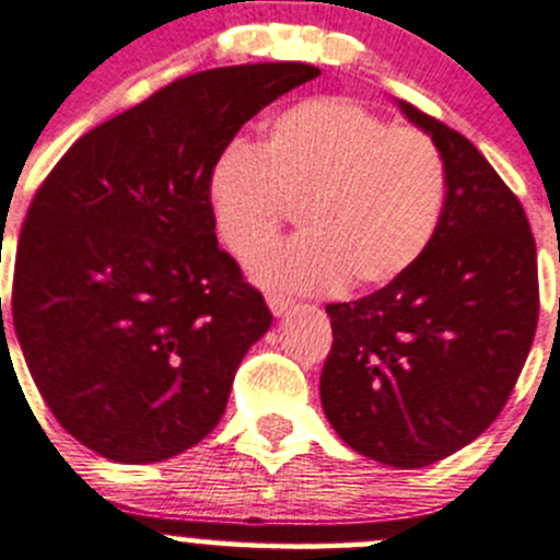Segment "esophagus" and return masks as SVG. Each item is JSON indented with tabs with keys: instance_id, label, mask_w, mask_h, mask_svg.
Returning a JSON list of instances; mask_svg holds the SVG:
<instances>
[{
	"instance_id": "1",
	"label": "esophagus",
	"mask_w": 560,
	"mask_h": 560,
	"mask_svg": "<svg viewBox=\"0 0 560 560\" xmlns=\"http://www.w3.org/2000/svg\"><path fill=\"white\" fill-rule=\"evenodd\" d=\"M267 304H269V310H272L275 315H285L288 310L293 307L291 299L282 296V293H267Z\"/></svg>"
}]
</instances>
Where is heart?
<instances>
[{"mask_svg": "<svg viewBox=\"0 0 560 560\" xmlns=\"http://www.w3.org/2000/svg\"><path fill=\"white\" fill-rule=\"evenodd\" d=\"M446 201L439 147L364 105L315 97L272 116L261 149L218 154L207 203L220 242L250 258L293 211L307 235L253 258V278L302 293L389 285L433 242Z\"/></svg>", "mask_w": 560, "mask_h": 560, "instance_id": "1", "label": "heart"}]
</instances>
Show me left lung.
Here are the masks:
<instances>
[{
	"mask_svg": "<svg viewBox=\"0 0 560 560\" xmlns=\"http://www.w3.org/2000/svg\"><path fill=\"white\" fill-rule=\"evenodd\" d=\"M439 147L446 201L424 256L357 302L326 304L320 402L359 455L424 468L479 439L506 406L539 320L536 242L485 154L411 103Z\"/></svg>",
	"mask_w": 560,
	"mask_h": 560,
	"instance_id": "1",
	"label": "left lung"
}]
</instances>
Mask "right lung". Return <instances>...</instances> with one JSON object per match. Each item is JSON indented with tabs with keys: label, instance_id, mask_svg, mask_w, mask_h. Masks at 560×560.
Here are the masks:
<instances>
[{
	"label": "right lung",
	"instance_id": "add662e5",
	"mask_svg": "<svg viewBox=\"0 0 560 560\" xmlns=\"http://www.w3.org/2000/svg\"><path fill=\"white\" fill-rule=\"evenodd\" d=\"M315 75L258 62L176 79L81 136L37 187L13 326L57 422L97 455L168 460L223 417L272 313L218 245L209 171L247 119Z\"/></svg>",
	"mask_w": 560,
	"mask_h": 560
}]
</instances>
